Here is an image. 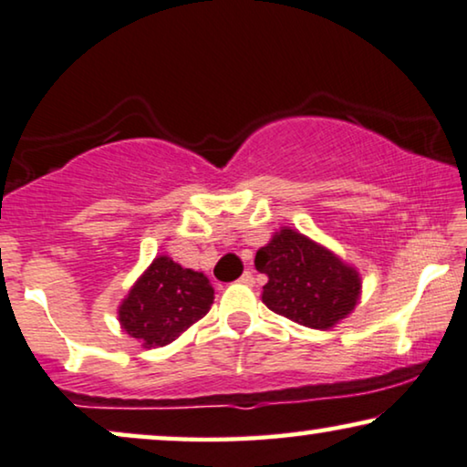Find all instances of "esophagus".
<instances>
[{
    "instance_id": "1",
    "label": "esophagus",
    "mask_w": 467,
    "mask_h": 467,
    "mask_svg": "<svg viewBox=\"0 0 467 467\" xmlns=\"http://www.w3.org/2000/svg\"><path fill=\"white\" fill-rule=\"evenodd\" d=\"M239 284H244V285H254V275H252V271H245L244 275L239 277Z\"/></svg>"
}]
</instances>
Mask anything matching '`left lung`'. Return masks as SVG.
Returning <instances> with one entry per match:
<instances>
[{"instance_id":"obj_1","label":"left lung","mask_w":467,"mask_h":467,"mask_svg":"<svg viewBox=\"0 0 467 467\" xmlns=\"http://www.w3.org/2000/svg\"><path fill=\"white\" fill-rule=\"evenodd\" d=\"M256 269L269 277L263 303L271 312L309 328H328L358 301L357 271L301 233L279 230L256 252Z\"/></svg>"}]
</instances>
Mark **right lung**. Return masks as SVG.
<instances>
[{
	"label": "right lung",
	"instance_id": "right-lung-1",
	"mask_svg": "<svg viewBox=\"0 0 467 467\" xmlns=\"http://www.w3.org/2000/svg\"><path fill=\"white\" fill-rule=\"evenodd\" d=\"M211 303L213 288L202 273L160 256L121 303L119 322L142 346L158 348L207 316Z\"/></svg>",
	"mask_w": 467,
	"mask_h": 467
}]
</instances>
